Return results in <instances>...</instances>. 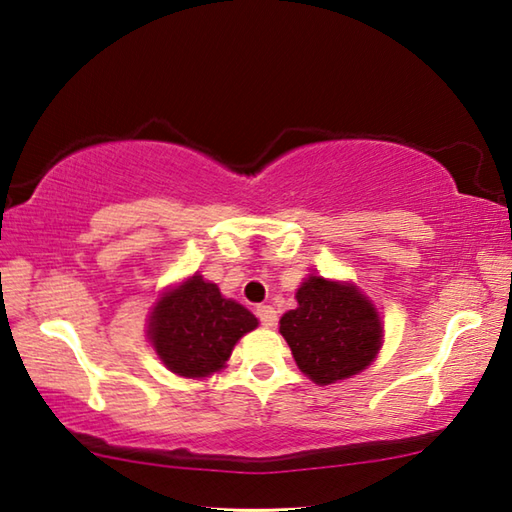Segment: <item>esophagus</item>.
I'll return each mask as SVG.
<instances>
[{
	"mask_svg": "<svg viewBox=\"0 0 512 512\" xmlns=\"http://www.w3.org/2000/svg\"><path fill=\"white\" fill-rule=\"evenodd\" d=\"M257 317L266 328H273L277 324V310L273 306H257Z\"/></svg>",
	"mask_w": 512,
	"mask_h": 512,
	"instance_id": "esophagus-1",
	"label": "esophagus"
}]
</instances>
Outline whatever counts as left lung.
I'll return each mask as SVG.
<instances>
[{"label": "left lung", "mask_w": 512, "mask_h": 512, "mask_svg": "<svg viewBox=\"0 0 512 512\" xmlns=\"http://www.w3.org/2000/svg\"><path fill=\"white\" fill-rule=\"evenodd\" d=\"M295 297L297 308L279 319V333L304 375L326 386L370 366L382 348L384 326L362 290L310 275Z\"/></svg>", "instance_id": "8db88e82"}]
</instances>
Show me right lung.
<instances>
[{
    "instance_id": "1",
    "label": "right lung",
    "mask_w": 512,
    "mask_h": 512,
    "mask_svg": "<svg viewBox=\"0 0 512 512\" xmlns=\"http://www.w3.org/2000/svg\"><path fill=\"white\" fill-rule=\"evenodd\" d=\"M257 324L248 308L195 273L157 299L148 339L170 373L202 379L222 370L235 344Z\"/></svg>"
}]
</instances>
